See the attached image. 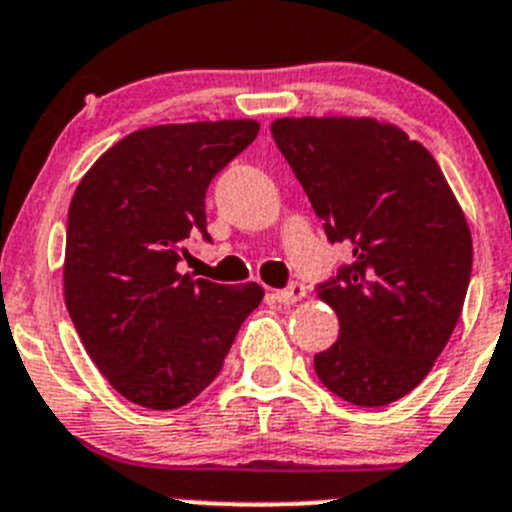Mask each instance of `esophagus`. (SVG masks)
I'll return each instance as SVG.
<instances>
[{"label":"esophagus","instance_id":"obj_1","mask_svg":"<svg viewBox=\"0 0 512 512\" xmlns=\"http://www.w3.org/2000/svg\"><path fill=\"white\" fill-rule=\"evenodd\" d=\"M272 297H275L277 302H282V305H295L297 300H302V297H305V285H300V282H290L285 290L272 292Z\"/></svg>","mask_w":512,"mask_h":512}]
</instances>
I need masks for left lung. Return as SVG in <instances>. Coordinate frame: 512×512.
<instances>
[{
  "instance_id": "obj_1",
  "label": "left lung",
  "mask_w": 512,
  "mask_h": 512,
  "mask_svg": "<svg viewBox=\"0 0 512 512\" xmlns=\"http://www.w3.org/2000/svg\"><path fill=\"white\" fill-rule=\"evenodd\" d=\"M330 245L347 265L315 287L340 335L315 355L320 382L357 408L405 398L455 330L473 270L468 222L438 162L377 119L272 122Z\"/></svg>"
}]
</instances>
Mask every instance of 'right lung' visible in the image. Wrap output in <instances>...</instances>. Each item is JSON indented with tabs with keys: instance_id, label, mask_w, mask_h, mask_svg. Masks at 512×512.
Here are the masks:
<instances>
[{
	"instance_id": "right-lung-1",
	"label": "right lung",
	"mask_w": 512,
	"mask_h": 512,
	"mask_svg": "<svg viewBox=\"0 0 512 512\" xmlns=\"http://www.w3.org/2000/svg\"><path fill=\"white\" fill-rule=\"evenodd\" d=\"M260 132L252 119L160 124L109 147L67 217L64 302L94 365L130 403L175 410L220 375L262 287L180 275L207 232V187Z\"/></svg>"
}]
</instances>
